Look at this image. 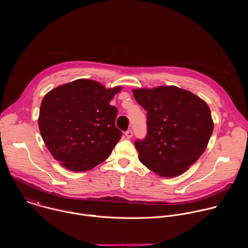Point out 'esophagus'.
Listing matches in <instances>:
<instances>
[{
  "label": "esophagus",
  "mask_w": 248,
  "mask_h": 248,
  "mask_svg": "<svg viewBox=\"0 0 248 248\" xmlns=\"http://www.w3.org/2000/svg\"><path fill=\"white\" fill-rule=\"evenodd\" d=\"M125 137L127 138V139H129V138H131L132 137V135H133V132H132V130H130V129H128V130H126L125 131Z\"/></svg>",
  "instance_id": "1"
}]
</instances>
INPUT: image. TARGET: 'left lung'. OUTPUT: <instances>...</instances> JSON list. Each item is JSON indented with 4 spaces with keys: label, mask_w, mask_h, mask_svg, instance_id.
<instances>
[{
    "label": "left lung",
    "mask_w": 248,
    "mask_h": 248,
    "mask_svg": "<svg viewBox=\"0 0 248 248\" xmlns=\"http://www.w3.org/2000/svg\"><path fill=\"white\" fill-rule=\"evenodd\" d=\"M147 111V134L136 140L139 161L155 173L172 178L202 155L213 132L211 112L201 98L176 86L134 89Z\"/></svg>",
    "instance_id": "left-lung-1"
}]
</instances>
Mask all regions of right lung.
I'll return each mask as SVG.
<instances>
[{
    "instance_id": "obj_1",
    "label": "right lung",
    "mask_w": 248,
    "mask_h": 248,
    "mask_svg": "<svg viewBox=\"0 0 248 248\" xmlns=\"http://www.w3.org/2000/svg\"><path fill=\"white\" fill-rule=\"evenodd\" d=\"M121 89L78 79L45 95L38 125L45 145L62 166L85 171L109 157L122 137L115 124L118 110L110 105Z\"/></svg>"
}]
</instances>
